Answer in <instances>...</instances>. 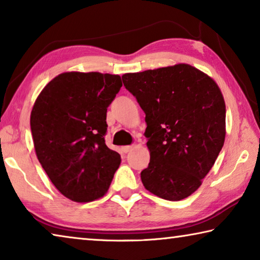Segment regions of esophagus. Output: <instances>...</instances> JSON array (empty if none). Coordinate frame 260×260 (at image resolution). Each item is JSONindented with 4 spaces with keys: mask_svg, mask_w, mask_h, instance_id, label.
<instances>
[{
    "mask_svg": "<svg viewBox=\"0 0 260 260\" xmlns=\"http://www.w3.org/2000/svg\"><path fill=\"white\" fill-rule=\"evenodd\" d=\"M132 149H133V146H125V147L121 148V150L126 153V152H129Z\"/></svg>",
    "mask_w": 260,
    "mask_h": 260,
    "instance_id": "esophagus-1",
    "label": "esophagus"
}]
</instances>
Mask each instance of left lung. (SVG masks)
I'll list each match as a JSON object with an SVG mask.
<instances>
[{"label":"left lung","instance_id":"1","mask_svg":"<svg viewBox=\"0 0 260 260\" xmlns=\"http://www.w3.org/2000/svg\"><path fill=\"white\" fill-rule=\"evenodd\" d=\"M121 78L146 113L150 162L141 172L144 188L167 201L187 199L225 142L221 90L208 74L183 63Z\"/></svg>","mask_w":260,"mask_h":260}]
</instances>
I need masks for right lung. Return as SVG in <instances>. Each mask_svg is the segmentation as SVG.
<instances>
[{"label":"right lung","mask_w":260,"mask_h":260,"mask_svg":"<svg viewBox=\"0 0 260 260\" xmlns=\"http://www.w3.org/2000/svg\"><path fill=\"white\" fill-rule=\"evenodd\" d=\"M122 86L118 74L64 72L35 100L30 112L35 153L69 200L103 197L121 158L105 144L107 110Z\"/></svg>","instance_id":"obj_1"}]
</instances>
